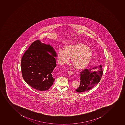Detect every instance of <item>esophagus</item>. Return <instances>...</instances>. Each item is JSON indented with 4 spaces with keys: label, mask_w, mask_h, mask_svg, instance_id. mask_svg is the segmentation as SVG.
Returning <instances> with one entry per match:
<instances>
[{
    "label": "esophagus",
    "mask_w": 125,
    "mask_h": 125,
    "mask_svg": "<svg viewBox=\"0 0 125 125\" xmlns=\"http://www.w3.org/2000/svg\"><path fill=\"white\" fill-rule=\"evenodd\" d=\"M68 74L69 75H72L73 74V72L72 71H69L68 72Z\"/></svg>",
    "instance_id": "34e87169"
}]
</instances>
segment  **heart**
<instances>
[{"instance_id":"1","label":"heart","mask_w":125,"mask_h":125,"mask_svg":"<svg viewBox=\"0 0 125 125\" xmlns=\"http://www.w3.org/2000/svg\"><path fill=\"white\" fill-rule=\"evenodd\" d=\"M92 52L89 47L83 43H77L66 46L64 50L57 52V59L59 64L69 63L71 59V63L75 68L81 70L87 66L91 59Z\"/></svg>"}]
</instances>
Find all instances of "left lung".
I'll return each mask as SVG.
<instances>
[{"label": "left lung", "instance_id": "8db88e82", "mask_svg": "<svg viewBox=\"0 0 125 125\" xmlns=\"http://www.w3.org/2000/svg\"><path fill=\"white\" fill-rule=\"evenodd\" d=\"M102 74L101 65L83 70L80 73V86L75 90L76 91L83 93L90 90L99 83Z\"/></svg>", "mask_w": 125, "mask_h": 125}]
</instances>
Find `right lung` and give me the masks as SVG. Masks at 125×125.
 <instances>
[{"instance_id":"obj_1","label":"right lung","mask_w":125,"mask_h":125,"mask_svg":"<svg viewBox=\"0 0 125 125\" xmlns=\"http://www.w3.org/2000/svg\"><path fill=\"white\" fill-rule=\"evenodd\" d=\"M56 52L50 44L36 40L22 56L21 69L26 83L37 90H48L55 80L53 71L56 67Z\"/></svg>"}]
</instances>
